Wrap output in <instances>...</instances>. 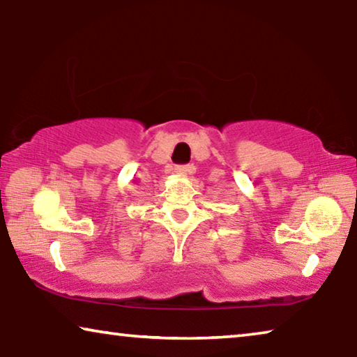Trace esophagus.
<instances>
[{
  "label": "esophagus",
  "instance_id": "34e87169",
  "mask_svg": "<svg viewBox=\"0 0 357 357\" xmlns=\"http://www.w3.org/2000/svg\"><path fill=\"white\" fill-rule=\"evenodd\" d=\"M174 172H176V174H187V173L193 172V167L192 165H178L176 168H174Z\"/></svg>",
  "mask_w": 357,
  "mask_h": 357
}]
</instances>
